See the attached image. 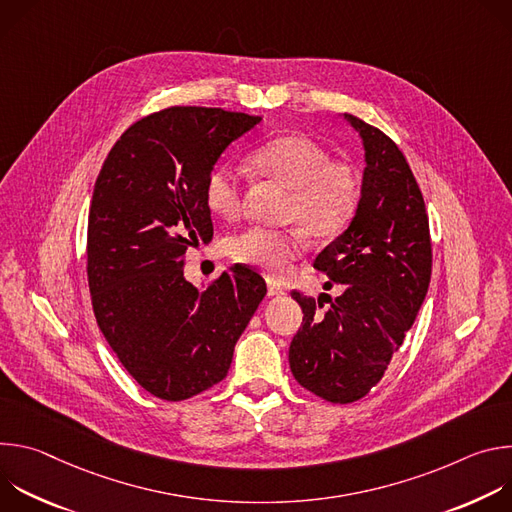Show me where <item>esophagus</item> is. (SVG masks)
I'll use <instances>...</instances> for the list:
<instances>
[{
	"label": "esophagus",
	"instance_id": "esophagus-1",
	"mask_svg": "<svg viewBox=\"0 0 512 512\" xmlns=\"http://www.w3.org/2000/svg\"><path fill=\"white\" fill-rule=\"evenodd\" d=\"M267 296H269V298L285 296V291H283V287H279L277 283H271V281H267Z\"/></svg>",
	"mask_w": 512,
	"mask_h": 512
}]
</instances>
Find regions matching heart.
I'll return each mask as SVG.
<instances>
[{
  "label": "heart",
  "instance_id": "b5f03b06",
  "mask_svg": "<svg viewBox=\"0 0 512 512\" xmlns=\"http://www.w3.org/2000/svg\"><path fill=\"white\" fill-rule=\"evenodd\" d=\"M251 166L263 178L289 190L285 221L298 223L312 239L340 235L360 202V180L350 164L334 162L316 141L300 135L271 139L251 154ZM208 210L225 221H235L243 210L239 176L227 168H214L204 182ZM227 253L267 275H281L287 263L300 255L302 243L291 231L251 227L233 235Z\"/></svg>",
  "mask_w": 512,
  "mask_h": 512
}]
</instances>
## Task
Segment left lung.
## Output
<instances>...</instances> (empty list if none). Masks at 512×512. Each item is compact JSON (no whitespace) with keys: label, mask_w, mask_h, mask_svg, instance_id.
Here are the masks:
<instances>
[{"label":"left lung","mask_w":512,"mask_h":512,"mask_svg":"<svg viewBox=\"0 0 512 512\" xmlns=\"http://www.w3.org/2000/svg\"><path fill=\"white\" fill-rule=\"evenodd\" d=\"M344 119L364 145L360 202L348 229L314 261L326 287L340 283L342 294L320 314V300L291 291L304 320L289 344V369L330 403L358 401L383 379L431 277L425 202L405 156L381 129Z\"/></svg>","instance_id":"8db88e82"}]
</instances>
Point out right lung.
<instances>
[{"label": "right lung", "mask_w": 512, "mask_h": 512, "mask_svg": "<svg viewBox=\"0 0 512 512\" xmlns=\"http://www.w3.org/2000/svg\"><path fill=\"white\" fill-rule=\"evenodd\" d=\"M261 117L170 107L135 121L95 182L87 275L97 324L125 371L154 397L184 401L221 383L267 294L247 265L204 291L184 279V253L212 239L204 182L229 143Z\"/></svg>", "instance_id": "obj_1"}]
</instances>
